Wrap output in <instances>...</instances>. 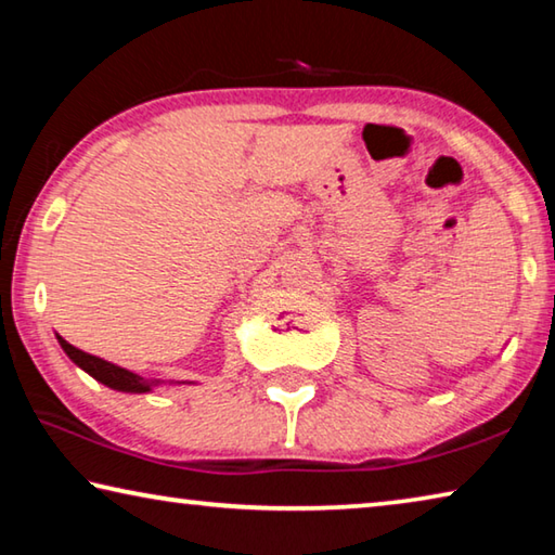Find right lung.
<instances>
[{
  "label": "right lung",
  "mask_w": 555,
  "mask_h": 555,
  "mask_svg": "<svg viewBox=\"0 0 555 555\" xmlns=\"http://www.w3.org/2000/svg\"><path fill=\"white\" fill-rule=\"evenodd\" d=\"M59 343L65 350V354H68L80 370H86L90 377H95L98 382H102L109 389L129 391V393H144V391H152V387H156V384H158L156 379H144V377H139V374L129 372L125 367H117V364L100 360V357H95V354L82 352V350H78V347H73L68 340H63L61 335H59Z\"/></svg>",
  "instance_id": "obj_1"
}]
</instances>
